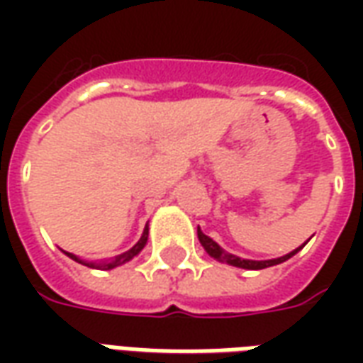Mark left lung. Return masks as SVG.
<instances>
[{"instance_id":"8db88e82","label":"left lung","mask_w":363,"mask_h":363,"mask_svg":"<svg viewBox=\"0 0 363 363\" xmlns=\"http://www.w3.org/2000/svg\"><path fill=\"white\" fill-rule=\"evenodd\" d=\"M198 239H200V243L202 247L206 249V252L212 257V259L220 260V262H225V264H231V267H237V268H245V270H262V268H268V267H274V264H280V262H286L288 259H291L297 251H301L305 247V243L296 249V251L288 252V255H284L280 259H272V260H247V259H241V257H235V255H231V252L223 251L220 245L216 243L213 239H210L208 235H204L200 228H198Z\"/></svg>"}]
</instances>
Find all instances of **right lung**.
<instances>
[{"instance_id": "obj_1", "label": "right lung", "mask_w": 363, "mask_h": 363, "mask_svg": "<svg viewBox=\"0 0 363 363\" xmlns=\"http://www.w3.org/2000/svg\"><path fill=\"white\" fill-rule=\"evenodd\" d=\"M147 235H150V231H147V228L143 229L142 237H140V241L130 249V251L122 252V255H118V257H114V259L111 260H104V262H87V260H82L79 257H75V255H72V252H66L67 257L72 260H75V262H79V264H85V267L89 268H103V270H111V268H116L120 267V264H124V262H128V260H132L138 255V252L142 251L143 247H145V243H147Z\"/></svg>"}]
</instances>
